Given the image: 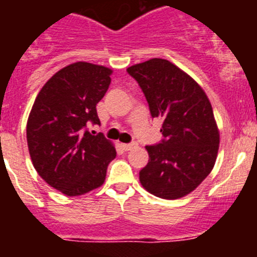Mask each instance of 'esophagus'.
Segmentation results:
<instances>
[{
    "label": "esophagus",
    "instance_id": "esophagus-1",
    "mask_svg": "<svg viewBox=\"0 0 257 257\" xmlns=\"http://www.w3.org/2000/svg\"><path fill=\"white\" fill-rule=\"evenodd\" d=\"M121 147H122V149H123V151L128 152V151H131L133 148H135L136 144H135V143H131V144H121Z\"/></svg>",
    "mask_w": 257,
    "mask_h": 257
}]
</instances>
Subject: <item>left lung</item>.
Returning <instances> with one entry per match:
<instances>
[{
	"mask_svg": "<svg viewBox=\"0 0 257 257\" xmlns=\"http://www.w3.org/2000/svg\"><path fill=\"white\" fill-rule=\"evenodd\" d=\"M144 92L153 117L163 119L162 143L148 145L140 171L143 188L163 199L185 197L212 171L220 133L203 88L180 68L154 58L127 68Z\"/></svg>",
	"mask_w": 257,
	"mask_h": 257,
	"instance_id": "left-lung-1",
	"label": "left lung"
}]
</instances>
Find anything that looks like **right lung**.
<instances>
[{
  "label": "right lung",
  "mask_w": 257,
  "mask_h": 257,
  "mask_svg": "<svg viewBox=\"0 0 257 257\" xmlns=\"http://www.w3.org/2000/svg\"><path fill=\"white\" fill-rule=\"evenodd\" d=\"M113 70L77 61L61 68L41 88L27 122V143L36 171L68 197L101 187L114 145L86 130L100 123L96 104L110 85Z\"/></svg>",
  "instance_id": "obj_1"
}]
</instances>
